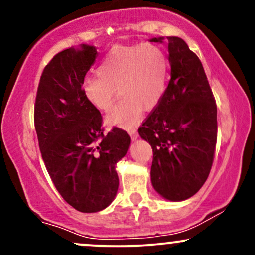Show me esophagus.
<instances>
[{"instance_id":"34e87169","label":"esophagus","mask_w":255,"mask_h":255,"mask_svg":"<svg viewBox=\"0 0 255 255\" xmlns=\"http://www.w3.org/2000/svg\"><path fill=\"white\" fill-rule=\"evenodd\" d=\"M129 135L131 137V140H136L139 137V134H137L136 130H130L129 131Z\"/></svg>"}]
</instances>
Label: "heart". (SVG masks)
Instances as JSON below:
<instances>
[{"label": "heart", "instance_id": "b5f03b06", "mask_svg": "<svg viewBox=\"0 0 255 255\" xmlns=\"http://www.w3.org/2000/svg\"><path fill=\"white\" fill-rule=\"evenodd\" d=\"M169 77L170 61L160 46L116 45L101 61L98 74L85 79L83 93L93 107L108 111L119 87L122 97L107 116V122L133 127L139 122L142 110H152L160 103Z\"/></svg>", "mask_w": 255, "mask_h": 255}]
</instances>
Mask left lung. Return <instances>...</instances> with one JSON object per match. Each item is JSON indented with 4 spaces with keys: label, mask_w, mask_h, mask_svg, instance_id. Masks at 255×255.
I'll list each match as a JSON object with an SVG mask.
<instances>
[{
    "label": "left lung",
    "mask_w": 255,
    "mask_h": 255,
    "mask_svg": "<svg viewBox=\"0 0 255 255\" xmlns=\"http://www.w3.org/2000/svg\"><path fill=\"white\" fill-rule=\"evenodd\" d=\"M164 38H152L163 43ZM171 79L165 96L140 126L153 159L151 181L163 198L193 197L211 171L217 142V105L204 67L178 37H166Z\"/></svg>",
    "instance_id": "8db88e82"
}]
</instances>
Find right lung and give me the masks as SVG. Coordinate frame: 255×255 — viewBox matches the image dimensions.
Wrapping results in <instances>:
<instances>
[{"mask_svg": "<svg viewBox=\"0 0 255 255\" xmlns=\"http://www.w3.org/2000/svg\"><path fill=\"white\" fill-rule=\"evenodd\" d=\"M97 56L96 48L66 49L45 66L34 103V128L55 187L80 212H97L115 198L116 163L130 145L127 131L104 134L103 119L85 98L83 84Z\"/></svg>", "mask_w": 255, "mask_h": 255, "instance_id": "add662e5", "label": "right lung"}]
</instances>
